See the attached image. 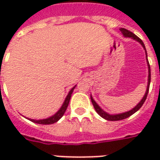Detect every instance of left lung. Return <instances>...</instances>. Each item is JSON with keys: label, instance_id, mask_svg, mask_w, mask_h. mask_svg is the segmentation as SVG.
I'll list each match as a JSON object with an SVG mask.
<instances>
[{"label": "left lung", "instance_id": "1", "mask_svg": "<svg viewBox=\"0 0 160 160\" xmlns=\"http://www.w3.org/2000/svg\"><path fill=\"white\" fill-rule=\"evenodd\" d=\"M119 30H120V31L122 32V34H123V35H124L125 37H132V38L134 39V40H135V41H139V43L141 44L142 46H143V47L144 48V50H145V46H144V42H143L141 39H139V37L136 36V35H134V34L133 33V32H131L130 31H128L127 29L121 28V29H119ZM145 51H146V50H145ZM146 55H147V52H146ZM147 60H148V58H147ZM148 65H149V80H148V86H147L146 93H145V95H144V98L142 99L141 101H140V102H139V104L136 105V106L134 107V109H131V110H129V111H128V112H125V113H123V114L111 115V114H107L106 112L103 111L102 109L100 108V106H99V105H98L97 104L95 103V100H93V98L90 96L91 102H92L93 105H94V108H95V109L96 110V112H97L98 114H100V116L102 117V118H104V119H107V120H110V121H117V120H121V119H126V118H128V117H129L133 114H134L135 112L138 111V110H139V109L141 108L142 105H144V101H145V100H146L147 95H148V93H149V85H150V80H151V73H150V66H149V61H148Z\"/></svg>", "mask_w": 160, "mask_h": 160}]
</instances>
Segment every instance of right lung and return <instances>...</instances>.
<instances>
[{"label": "right lung", "instance_id": "1", "mask_svg": "<svg viewBox=\"0 0 160 160\" xmlns=\"http://www.w3.org/2000/svg\"><path fill=\"white\" fill-rule=\"evenodd\" d=\"M75 88V87H73L72 89L70 90V91L69 92V94H68L67 97H66V99H65V102H64L63 105L60 109V110H59L56 114H54L53 116L50 117V118H48V119H40V120H36V119H30V120H31L32 122H35V123H37V124H54V123H55V122H57L58 120H59V119H60L63 115H64V114H65V110H66V109H67L68 105H69V102H70V97H71V94H72L73 90H74Z\"/></svg>", "mask_w": 160, "mask_h": 160}]
</instances>
